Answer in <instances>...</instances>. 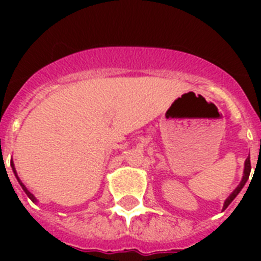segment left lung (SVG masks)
Wrapping results in <instances>:
<instances>
[{
    "label": "left lung",
    "instance_id": "1",
    "mask_svg": "<svg viewBox=\"0 0 261 261\" xmlns=\"http://www.w3.org/2000/svg\"><path fill=\"white\" fill-rule=\"evenodd\" d=\"M250 172H251V162H250V158H247V159H246V163H244V175H243V179H242V183L239 184L238 188H237V190H235L234 192H232L231 195L229 196V199L226 200L225 205H223V209L227 208V206H229V205L232 202V200H234L235 197L238 196V193L241 192L242 188L244 187V184L247 183L248 177H250Z\"/></svg>",
    "mask_w": 261,
    "mask_h": 261
}]
</instances>
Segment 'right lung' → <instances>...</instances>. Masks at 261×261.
<instances>
[{
	"label": "right lung",
	"mask_w": 261,
	"mask_h": 261,
	"mask_svg": "<svg viewBox=\"0 0 261 261\" xmlns=\"http://www.w3.org/2000/svg\"><path fill=\"white\" fill-rule=\"evenodd\" d=\"M11 167H13V171H14V174H15V176H17V172H15V168H14V163H13V162H11ZM17 179H18V181H19L20 187H22V188H23V191H24V192H26V195H27V196H29L30 199H31V201H32V202H36V199H35V196L32 195V193H31V192H29V190H27L26 187H24V184H23V183H22V181H20V180H19V177H18V176H17Z\"/></svg>",
	"instance_id": "add662e5"
}]
</instances>
